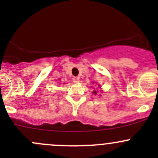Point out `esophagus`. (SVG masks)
Masks as SVG:
<instances>
[{"label": "esophagus", "instance_id": "1", "mask_svg": "<svg viewBox=\"0 0 158 158\" xmlns=\"http://www.w3.org/2000/svg\"><path fill=\"white\" fill-rule=\"evenodd\" d=\"M73 82H79V78L74 77L73 79Z\"/></svg>", "mask_w": 158, "mask_h": 158}]
</instances>
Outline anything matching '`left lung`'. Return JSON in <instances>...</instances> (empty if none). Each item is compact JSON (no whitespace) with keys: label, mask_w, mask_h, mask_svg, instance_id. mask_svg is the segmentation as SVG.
<instances>
[{"label":"left lung","mask_w":158,"mask_h":158,"mask_svg":"<svg viewBox=\"0 0 158 158\" xmlns=\"http://www.w3.org/2000/svg\"><path fill=\"white\" fill-rule=\"evenodd\" d=\"M99 86H100V85H99ZM93 93L95 94V95H96V94H97V92H96V90H94V91H93Z\"/></svg>","instance_id":"8db88e82"}]
</instances>
